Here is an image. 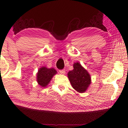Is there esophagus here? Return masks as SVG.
<instances>
[{
    "label": "esophagus",
    "mask_w": 128,
    "mask_h": 128,
    "mask_svg": "<svg viewBox=\"0 0 128 128\" xmlns=\"http://www.w3.org/2000/svg\"><path fill=\"white\" fill-rule=\"evenodd\" d=\"M59 72H60V74H65V70H64V69L59 70Z\"/></svg>",
    "instance_id": "esophagus-1"
}]
</instances>
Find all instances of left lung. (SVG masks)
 Segmentation results:
<instances>
[{
    "label": "left lung",
    "instance_id": "1",
    "mask_svg": "<svg viewBox=\"0 0 128 128\" xmlns=\"http://www.w3.org/2000/svg\"><path fill=\"white\" fill-rule=\"evenodd\" d=\"M72 87L78 92H84L91 84V77L88 72L77 62L74 64V69L68 74Z\"/></svg>",
    "mask_w": 128,
    "mask_h": 128
}]
</instances>
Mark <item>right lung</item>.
Listing matches in <instances>:
<instances>
[{
    "label": "right lung",
    "mask_w": 128,
    "mask_h": 128,
    "mask_svg": "<svg viewBox=\"0 0 128 128\" xmlns=\"http://www.w3.org/2000/svg\"><path fill=\"white\" fill-rule=\"evenodd\" d=\"M57 73L56 70L54 68H47L42 67L38 70L37 75V81L38 84L42 87L47 86L52 77Z\"/></svg>",
    "instance_id": "obj_1"
}]
</instances>
